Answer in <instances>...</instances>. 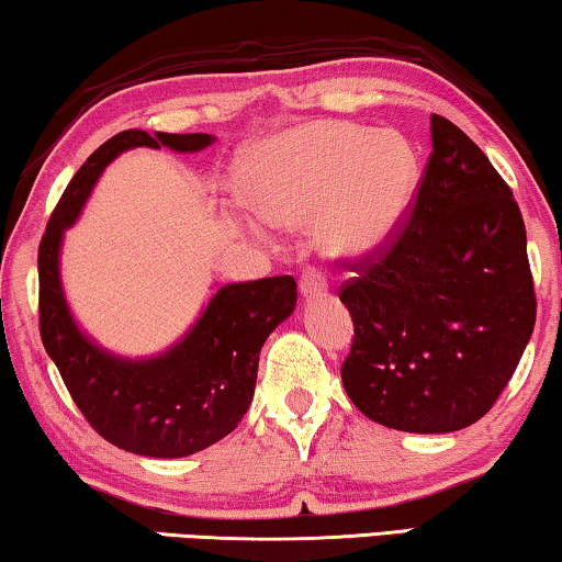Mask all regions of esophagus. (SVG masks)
<instances>
[{"instance_id":"1","label":"esophagus","mask_w":562,"mask_h":562,"mask_svg":"<svg viewBox=\"0 0 562 562\" xmlns=\"http://www.w3.org/2000/svg\"><path fill=\"white\" fill-rule=\"evenodd\" d=\"M299 289H301V294H304L306 299L322 296V294H327V281H324L322 271H316V268H306V271L301 273Z\"/></svg>"}]
</instances>
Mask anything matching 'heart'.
Segmentation results:
<instances>
[{
  "instance_id": "heart-1",
  "label": "heart",
  "mask_w": 562,
  "mask_h": 562,
  "mask_svg": "<svg viewBox=\"0 0 562 562\" xmlns=\"http://www.w3.org/2000/svg\"><path fill=\"white\" fill-rule=\"evenodd\" d=\"M238 184L268 223L316 221L329 254L364 258L385 248L408 215L418 159L397 134L349 121H308L246 154Z\"/></svg>"
}]
</instances>
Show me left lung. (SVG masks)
Here are the masks:
<instances>
[{
  "label": "left lung",
  "instance_id": "8db88e82",
  "mask_svg": "<svg viewBox=\"0 0 562 562\" xmlns=\"http://www.w3.org/2000/svg\"><path fill=\"white\" fill-rule=\"evenodd\" d=\"M411 217L352 261L339 299L355 324L341 382L357 408L408 434H451L492 411L535 329L527 235L509 184L449 119Z\"/></svg>",
  "mask_w": 562,
  "mask_h": 562
}]
</instances>
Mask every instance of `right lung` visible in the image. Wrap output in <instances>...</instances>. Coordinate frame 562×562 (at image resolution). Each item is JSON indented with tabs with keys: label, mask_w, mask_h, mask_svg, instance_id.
Returning a JSON list of instances; mask_svg holds the SVG:
<instances>
[{
	"label": "right lung",
	"mask_w": 562,
	"mask_h": 562,
	"mask_svg": "<svg viewBox=\"0 0 562 562\" xmlns=\"http://www.w3.org/2000/svg\"><path fill=\"white\" fill-rule=\"evenodd\" d=\"M210 134L149 136L128 128L101 144L55 205L37 250L40 337L95 434L128 453L180 459L238 426L254 401L263 341L296 306L294 276H271L217 289L198 324L165 355L124 360L93 345L72 322L60 286V243L76 223L103 167L134 146L200 151Z\"/></svg>",
	"instance_id": "obj_1"
}]
</instances>
